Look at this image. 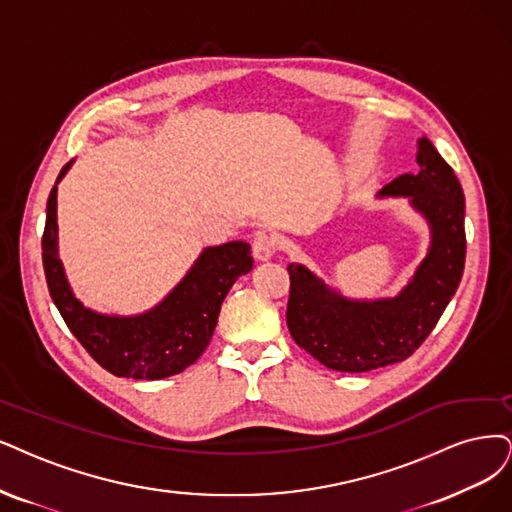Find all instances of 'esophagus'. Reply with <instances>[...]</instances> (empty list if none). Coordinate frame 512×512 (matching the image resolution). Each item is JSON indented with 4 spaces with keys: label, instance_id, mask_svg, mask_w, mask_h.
I'll return each instance as SVG.
<instances>
[{
    "label": "esophagus",
    "instance_id": "34e87169",
    "mask_svg": "<svg viewBox=\"0 0 512 512\" xmlns=\"http://www.w3.org/2000/svg\"><path fill=\"white\" fill-rule=\"evenodd\" d=\"M276 253V242L272 234L268 232H257L253 238V255L257 261H268Z\"/></svg>",
    "mask_w": 512,
    "mask_h": 512
}]
</instances>
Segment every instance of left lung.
<instances>
[{
    "mask_svg": "<svg viewBox=\"0 0 512 512\" xmlns=\"http://www.w3.org/2000/svg\"><path fill=\"white\" fill-rule=\"evenodd\" d=\"M418 175H401L380 198H407L428 223L430 246L394 297H348L308 270L289 263L287 327L299 348L342 373L401 363L422 346L456 293L466 259L464 192L453 168L426 137L418 141Z\"/></svg>",
    "mask_w": 512,
    "mask_h": 512,
    "instance_id": "left-lung-1",
    "label": "left lung"
}]
</instances>
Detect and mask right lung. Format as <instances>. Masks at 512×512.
Returning a JSON list of instances; mask_svg holds the SVG:
<instances>
[{"mask_svg":"<svg viewBox=\"0 0 512 512\" xmlns=\"http://www.w3.org/2000/svg\"><path fill=\"white\" fill-rule=\"evenodd\" d=\"M67 162L56 179L42 238L48 291L78 342L103 369L132 380H162L198 361L211 342L219 310L234 282L253 270L251 244L232 240L206 246L194 266L154 308L141 314H103L75 297L59 257L56 192L69 173Z\"/></svg>","mask_w":512,"mask_h":512,"instance_id":"obj_1","label":"right lung"}]
</instances>
